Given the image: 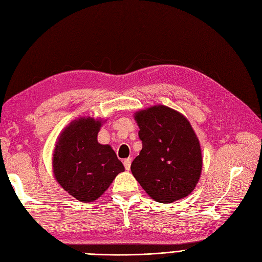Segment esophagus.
I'll return each instance as SVG.
<instances>
[{
  "label": "esophagus",
  "instance_id": "obj_1",
  "mask_svg": "<svg viewBox=\"0 0 262 262\" xmlns=\"http://www.w3.org/2000/svg\"><path fill=\"white\" fill-rule=\"evenodd\" d=\"M131 162H132L131 158H125V160L123 161V165H124V168H125V170H130Z\"/></svg>",
  "mask_w": 262,
  "mask_h": 262
}]
</instances>
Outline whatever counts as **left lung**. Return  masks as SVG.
I'll return each instance as SVG.
<instances>
[{
  "label": "left lung",
  "instance_id": "1",
  "mask_svg": "<svg viewBox=\"0 0 262 262\" xmlns=\"http://www.w3.org/2000/svg\"><path fill=\"white\" fill-rule=\"evenodd\" d=\"M142 149L131 171L157 202L171 203L193 191L202 170L199 140L188 119L156 105L136 113Z\"/></svg>",
  "mask_w": 262,
  "mask_h": 262
}]
</instances>
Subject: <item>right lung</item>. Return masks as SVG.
Segmentation results:
<instances>
[{
  "label": "right lung",
  "mask_w": 262,
  "mask_h": 262,
  "mask_svg": "<svg viewBox=\"0 0 262 262\" xmlns=\"http://www.w3.org/2000/svg\"><path fill=\"white\" fill-rule=\"evenodd\" d=\"M100 120L78 118L61 132L53 149V175L76 200L93 202L124 171L112 146L98 143Z\"/></svg>",
  "instance_id": "obj_1"
}]
</instances>
